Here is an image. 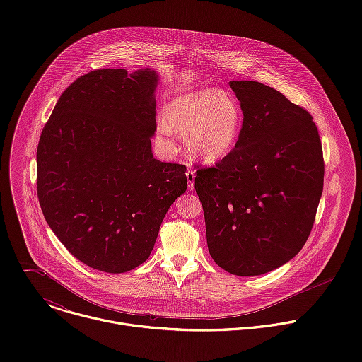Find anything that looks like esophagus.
I'll return each instance as SVG.
<instances>
[{
	"mask_svg": "<svg viewBox=\"0 0 362 362\" xmlns=\"http://www.w3.org/2000/svg\"><path fill=\"white\" fill-rule=\"evenodd\" d=\"M194 177H196V175H194L193 170H187L186 172V179H187L189 190H193V187H194Z\"/></svg>",
	"mask_w": 362,
	"mask_h": 362,
	"instance_id": "esophagus-1",
	"label": "esophagus"
}]
</instances>
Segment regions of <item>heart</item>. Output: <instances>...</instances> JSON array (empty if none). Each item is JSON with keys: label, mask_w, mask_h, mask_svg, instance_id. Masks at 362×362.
Returning a JSON list of instances; mask_svg holds the SVG:
<instances>
[{"label": "heart", "mask_w": 362, "mask_h": 362, "mask_svg": "<svg viewBox=\"0 0 362 362\" xmlns=\"http://www.w3.org/2000/svg\"><path fill=\"white\" fill-rule=\"evenodd\" d=\"M243 124L239 100L229 91L203 87L175 95L165 107V123L159 130L168 136H185L189 151L197 159L214 163L235 147Z\"/></svg>", "instance_id": "b5f03b06"}]
</instances>
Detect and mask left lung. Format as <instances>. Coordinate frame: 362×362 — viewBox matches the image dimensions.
Instances as JSON below:
<instances>
[{
    "mask_svg": "<svg viewBox=\"0 0 362 362\" xmlns=\"http://www.w3.org/2000/svg\"><path fill=\"white\" fill-rule=\"evenodd\" d=\"M243 124L233 150L199 169L206 239L214 261L238 276L271 272L302 249L324 189V159L313 116L282 93L235 80Z\"/></svg>",
    "mask_w": 362,
    "mask_h": 362,
    "instance_id": "8db88e82",
    "label": "left lung"
}]
</instances>
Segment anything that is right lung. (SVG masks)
Wrapping results in <instances>:
<instances>
[{"label": "right lung", "instance_id": "obj_1", "mask_svg": "<svg viewBox=\"0 0 362 362\" xmlns=\"http://www.w3.org/2000/svg\"><path fill=\"white\" fill-rule=\"evenodd\" d=\"M159 74L95 70L60 95L37 148L42 215L78 261L107 274L141 265L186 168L153 158Z\"/></svg>", "mask_w": 362, "mask_h": 362}]
</instances>
